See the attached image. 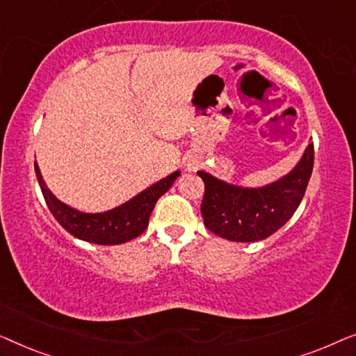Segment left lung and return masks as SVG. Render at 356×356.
<instances>
[{
  "label": "left lung",
  "instance_id": "obj_1",
  "mask_svg": "<svg viewBox=\"0 0 356 356\" xmlns=\"http://www.w3.org/2000/svg\"><path fill=\"white\" fill-rule=\"evenodd\" d=\"M314 145L311 143L300 163L279 181L250 189L228 184L206 172L201 213L204 225L230 241H259L285 225L298 209L313 173Z\"/></svg>",
  "mask_w": 356,
  "mask_h": 356
}]
</instances>
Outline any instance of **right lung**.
Returning <instances> with one entry per match:
<instances>
[{
    "mask_svg": "<svg viewBox=\"0 0 356 356\" xmlns=\"http://www.w3.org/2000/svg\"><path fill=\"white\" fill-rule=\"evenodd\" d=\"M35 173L47 206L58 223L66 232H70L72 236L95 243V245H120V243H126L139 236L149 225V217L154 211L155 202L172 188L175 179L179 177V172H175L138 194L131 201L124 202L123 206L111 209V211L102 213H84L66 206L53 196L43 181L37 162Z\"/></svg>",
    "mask_w": 356,
    "mask_h": 356,
    "instance_id": "right-lung-1",
    "label": "right lung"
}]
</instances>
